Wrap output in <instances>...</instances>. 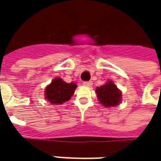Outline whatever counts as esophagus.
I'll use <instances>...</instances> for the list:
<instances>
[{"label": "esophagus", "instance_id": "obj_1", "mask_svg": "<svg viewBox=\"0 0 161 161\" xmlns=\"http://www.w3.org/2000/svg\"><path fill=\"white\" fill-rule=\"evenodd\" d=\"M83 85L86 86V87H91L92 86V81H84Z\"/></svg>", "mask_w": 161, "mask_h": 161}]
</instances>
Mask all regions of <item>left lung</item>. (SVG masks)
Returning <instances> with one entry per match:
<instances>
[{
  "mask_svg": "<svg viewBox=\"0 0 161 161\" xmlns=\"http://www.w3.org/2000/svg\"><path fill=\"white\" fill-rule=\"evenodd\" d=\"M96 93L99 103L105 108L118 106L122 101L121 90L110 80L102 86L97 87Z\"/></svg>",
  "mask_w": 161,
  "mask_h": 161,
  "instance_id": "8db88e82",
  "label": "left lung"
}]
</instances>
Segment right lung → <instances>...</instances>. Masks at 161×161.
I'll return each instance as SVG.
<instances>
[{"label": "right lung", "instance_id": "right-lung-1", "mask_svg": "<svg viewBox=\"0 0 161 161\" xmlns=\"http://www.w3.org/2000/svg\"><path fill=\"white\" fill-rule=\"evenodd\" d=\"M77 84L67 83L61 78H54L45 89V98L53 105H62L71 99Z\"/></svg>", "mask_w": 161, "mask_h": 161}]
</instances>
